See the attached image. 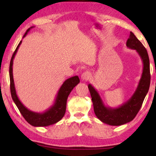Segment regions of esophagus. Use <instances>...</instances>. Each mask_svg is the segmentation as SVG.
I'll list each match as a JSON object with an SVG mask.
<instances>
[{
  "instance_id": "obj_1",
  "label": "esophagus",
  "mask_w": 156,
  "mask_h": 156,
  "mask_svg": "<svg viewBox=\"0 0 156 156\" xmlns=\"http://www.w3.org/2000/svg\"><path fill=\"white\" fill-rule=\"evenodd\" d=\"M89 77H90V73H89V72H84V73L82 74V76H81V78H82V80L83 81H87L88 80Z\"/></svg>"
}]
</instances>
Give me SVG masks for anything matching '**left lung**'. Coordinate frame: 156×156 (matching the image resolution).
Segmentation results:
<instances>
[{
  "mask_svg": "<svg viewBox=\"0 0 156 156\" xmlns=\"http://www.w3.org/2000/svg\"><path fill=\"white\" fill-rule=\"evenodd\" d=\"M126 46L138 52L143 62L141 77L132 97L119 107L112 108L105 106L99 94L92 85H88L96 116L103 123L111 126H121L133 120L139 112L150 87V62L146 49L132 32L130 33Z\"/></svg>",
  "mask_w": 156,
  "mask_h": 156,
  "instance_id": "obj_1",
  "label": "left lung"
}]
</instances>
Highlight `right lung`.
I'll return each instance as SVG.
<instances>
[{"label": "right lung", "mask_w": 156, "mask_h": 156, "mask_svg": "<svg viewBox=\"0 0 156 156\" xmlns=\"http://www.w3.org/2000/svg\"><path fill=\"white\" fill-rule=\"evenodd\" d=\"M33 27H31L29 29H27L23 37H25L27 33L30 30V29L33 28ZM21 43H22V40L20 42V43L18 44V47L15 50L10 62L9 74L10 82V93H11L12 99L19 111H20V114L23 115L24 119L30 125L35 127H39L48 126L55 124V123H57L63 118L66 112V106H67L68 96L69 95L70 92L74 89V87H75L76 85L79 84L80 79H79L78 76H74L65 80L60 88H59L58 92H57V97L55 98L53 105L51 106L45 112L42 113H37L29 110L28 108H27L23 105L22 102L18 99V95L16 94V87H15L13 75H12L13 59Z\"/></svg>", "instance_id": "obj_1"}]
</instances>
